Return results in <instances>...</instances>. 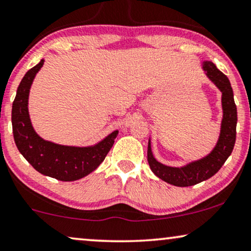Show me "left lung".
Instances as JSON below:
<instances>
[{"label": "left lung", "mask_w": 251, "mask_h": 251, "mask_svg": "<svg viewBox=\"0 0 251 251\" xmlns=\"http://www.w3.org/2000/svg\"><path fill=\"white\" fill-rule=\"evenodd\" d=\"M204 69L206 75L223 93L224 118L221 123V133L218 144L211 151V154L183 168L167 167L157 162L151 154V144H148L147 160L149 167L158 178L171 185L191 186L211 178L224 166L235 145L237 111L230 82L223 72L219 71L213 62L205 61Z\"/></svg>", "instance_id": "8db88e82"}]
</instances>
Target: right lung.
Returning a JSON list of instances; mask_svg holds the SVG:
<instances>
[{
    "label": "right lung",
    "mask_w": 251,
    "mask_h": 251,
    "mask_svg": "<svg viewBox=\"0 0 251 251\" xmlns=\"http://www.w3.org/2000/svg\"><path fill=\"white\" fill-rule=\"evenodd\" d=\"M43 63L41 60L27 71L18 85L11 112L14 139L18 151L37 171L63 182H72L87 176L103 162L115 144L118 131L94 147H68L43 140L34 132L27 111L28 91Z\"/></svg>",
    "instance_id": "add662e5"
}]
</instances>
